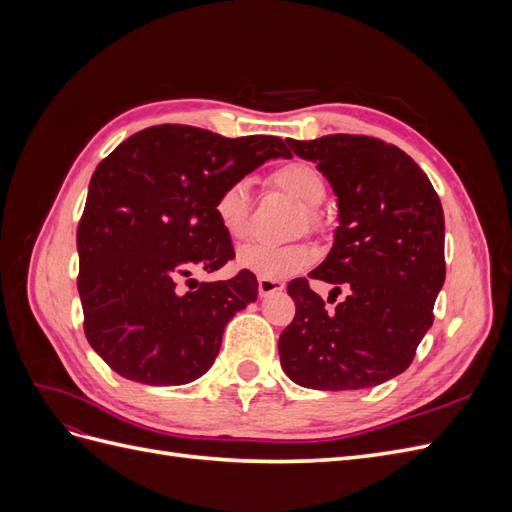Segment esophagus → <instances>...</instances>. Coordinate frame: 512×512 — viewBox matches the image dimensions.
<instances>
[{
    "label": "esophagus",
    "mask_w": 512,
    "mask_h": 512,
    "mask_svg": "<svg viewBox=\"0 0 512 512\" xmlns=\"http://www.w3.org/2000/svg\"><path fill=\"white\" fill-rule=\"evenodd\" d=\"M284 282L282 280H269V277H260L258 280V294L260 297H269L273 292H282L284 290Z\"/></svg>",
    "instance_id": "esophagus-1"
}]
</instances>
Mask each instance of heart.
I'll use <instances>...</instances> for the list:
<instances>
[{
    "label": "heart",
    "instance_id": "heart-1",
    "mask_svg": "<svg viewBox=\"0 0 512 512\" xmlns=\"http://www.w3.org/2000/svg\"><path fill=\"white\" fill-rule=\"evenodd\" d=\"M277 188L290 194L294 200L314 211L324 203L327 183L320 170L307 162H290L275 170L271 175ZM215 218L230 239H243L247 235V220H250V185L247 181H232L215 198ZM314 222V215H312ZM312 254L303 245H271V243H250L239 250L237 265L245 271H252L260 277H288L303 271Z\"/></svg>",
    "mask_w": 512,
    "mask_h": 512
}]
</instances>
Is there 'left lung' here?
Returning <instances> with one entry per match:
<instances>
[{"label": "left lung", "instance_id": "8db88e82", "mask_svg": "<svg viewBox=\"0 0 512 512\" xmlns=\"http://www.w3.org/2000/svg\"><path fill=\"white\" fill-rule=\"evenodd\" d=\"M337 196L329 256L309 273L348 297L329 312L305 277L288 284L297 305L280 335L286 376L305 389L356 391L406 371L433 324L444 286V211L431 181L395 145L329 134L292 141Z\"/></svg>", "mask_w": 512, "mask_h": 512}]
</instances>
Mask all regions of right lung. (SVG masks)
Wrapping results in <instances>:
<instances>
[{"label":"right lung","mask_w":512,"mask_h":512,"mask_svg":"<svg viewBox=\"0 0 512 512\" xmlns=\"http://www.w3.org/2000/svg\"><path fill=\"white\" fill-rule=\"evenodd\" d=\"M282 138H224L192 126H153L123 141L89 181L76 232L85 335L119 376L188 384L213 365L228 320L256 301L254 273L190 280L235 256L215 198L273 158ZM189 280L190 291L180 284Z\"/></svg>","instance_id":"obj_1"}]
</instances>
